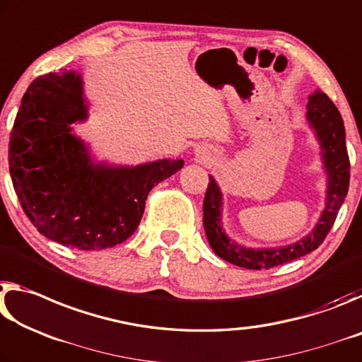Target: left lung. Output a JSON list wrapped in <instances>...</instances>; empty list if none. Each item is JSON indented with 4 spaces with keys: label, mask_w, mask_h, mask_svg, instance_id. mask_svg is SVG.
Returning <instances> with one entry per match:
<instances>
[{
    "label": "left lung",
    "mask_w": 362,
    "mask_h": 362,
    "mask_svg": "<svg viewBox=\"0 0 362 362\" xmlns=\"http://www.w3.org/2000/svg\"><path fill=\"white\" fill-rule=\"evenodd\" d=\"M306 107L308 120L316 129L317 139L321 141L324 165L329 175L327 205L322 211L321 220L310 235L293 245L264 248V250L244 248L224 234L221 228V192L215 180L210 176L204 199V226L213 252L226 262L245 269L274 268L316 250L334 226L349 186V157L345 144V127L339 109L321 90L310 94Z\"/></svg>",
    "instance_id": "1"
}]
</instances>
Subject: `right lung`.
Returning <instances> with one entry per match:
<instances>
[{
	"instance_id": "1",
	"label": "right lung",
	"mask_w": 362,
	"mask_h": 362,
	"mask_svg": "<svg viewBox=\"0 0 362 362\" xmlns=\"http://www.w3.org/2000/svg\"><path fill=\"white\" fill-rule=\"evenodd\" d=\"M83 118L78 74L61 70L35 78L11 132L9 171L22 210L38 233L65 247L103 250L134 233L151 189L185 162L93 165L86 147L70 133V125Z\"/></svg>"
}]
</instances>
